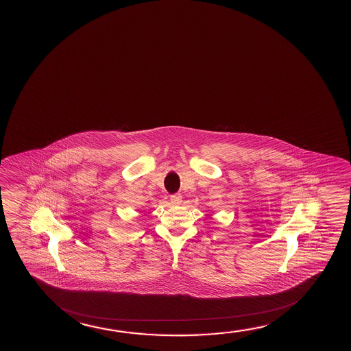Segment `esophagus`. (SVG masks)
<instances>
[{"instance_id": "1", "label": "esophagus", "mask_w": 351, "mask_h": 351, "mask_svg": "<svg viewBox=\"0 0 351 351\" xmlns=\"http://www.w3.org/2000/svg\"><path fill=\"white\" fill-rule=\"evenodd\" d=\"M182 195L177 194V195H172L171 196V204H173V205H180L182 204Z\"/></svg>"}]
</instances>
